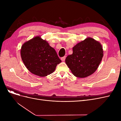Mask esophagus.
Returning <instances> with one entry per match:
<instances>
[{
  "instance_id": "esophagus-1",
  "label": "esophagus",
  "mask_w": 121,
  "mask_h": 121,
  "mask_svg": "<svg viewBox=\"0 0 121 121\" xmlns=\"http://www.w3.org/2000/svg\"><path fill=\"white\" fill-rule=\"evenodd\" d=\"M65 60V56H64V57H62L61 58V60H62V61H64Z\"/></svg>"
}]
</instances>
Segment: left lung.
Segmentation results:
<instances>
[{"mask_svg":"<svg viewBox=\"0 0 121 121\" xmlns=\"http://www.w3.org/2000/svg\"><path fill=\"white\" fill-rule=\"evenodd\" d=\"M101 44L88 37L73 48V54L65 58V63L73 74L82 78L96 71L104 56Z\"/></svg>","mask_w":121,"mask_h":121,"instance_id":"left-lung-1","label":"left lung"}]
</instances>
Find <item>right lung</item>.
Here are the masks:
<instances>
[{
  "label": "right lung",
  "instance_id": "add662e5",
  "mask_svg": "<svg viewBox=\"0 0 121 121\" xmlns=\"http://www.w3.org/2000/svg\"><path fill=\"white\" fill-rule=\"evenodd\" d=\"M21 56L26 67L32 74L45 77L52 73L61 61L55 49L40 36L23 44Z\"/></svg>",
  "mask_w": 121,
  "mask_h": 121
}]
</instances>
